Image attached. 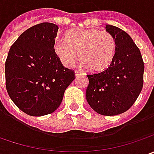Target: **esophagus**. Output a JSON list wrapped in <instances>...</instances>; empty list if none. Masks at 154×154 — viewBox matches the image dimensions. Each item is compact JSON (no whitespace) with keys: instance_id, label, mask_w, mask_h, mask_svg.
I'll return each mask as SVG.
<instances>
[{"instance_id":"1","label":"esophagus","mask_w":154,"mask_h":154,"mask_svg":"<svg viewBox=\"0 0 154 154\" xmlns=\"http://www.w3.org/2000/svg\"><path fill=\"white\" fill-rule=\"evenodd\" d=\"M74 74H75V76H76V77H78V76H80V75H84V73H81V72H80V71L75 70V71H74Z\"/></svg>"}]
</instances>
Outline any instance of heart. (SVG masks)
Segmentation results:
<instances>
[{"label": "heart", "mask_w": 154, "mask_h": 154, "mask_svg": "<svg viewBox=\"0 0 154 154\" xmlns=\"http://www.w3.org/2000/svg\"><path fill=\"white\" fill-rule=\"evenodd\" d=\"M65 39H57L54 46L56 56L65 67H72L79 56L83 67L100 73L109 68L115 59L116 40L108 32L78 28L68 31Z\"/></svg>", "instance_id": "b5f03b06"}]
</instances>
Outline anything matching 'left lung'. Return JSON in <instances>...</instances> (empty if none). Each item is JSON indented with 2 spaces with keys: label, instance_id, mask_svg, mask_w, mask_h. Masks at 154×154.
I'll list each match as a JSON object with an SVG mask.
<instances>
[{
  "label": "left lung",
  "instance_id": "left-lung-1",
  "mask_svg": "<svg viewBox=\"0 0 154 154\" xmlns=\"http://www.w3.org/2000/svg\"><path fill=\"white\" fill-rule=\"evenodd\" d=\"M106 32L116 40L115 59L106 70L87 74V103L103 116L122 114L135 102L142 90L144 62L131 37L118 27L106 25Z\"/></svg>",
  "mask_w": 154,
  "mask_h": 154
}]
</instances>
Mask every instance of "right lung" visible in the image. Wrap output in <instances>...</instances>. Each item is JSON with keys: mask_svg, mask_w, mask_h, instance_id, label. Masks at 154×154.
<instances>
[{"mask_svg": "<svg viewBox=\"0 0 154 154\" xmlns=\"http://www.w3.org/2000/svg\"><path fill=\"white\" fill-rule=\"evenodd\" d=\"M58 26L41 23L27 29L11 46L5 63L6 87L16 106L27 115L54 112L75 74L63 67L54 45Z\"/></svg>", "mask_w": 154, "mask_h": 154, "instance_id": "add662e5", "label": "right lung"}]
</instances>
